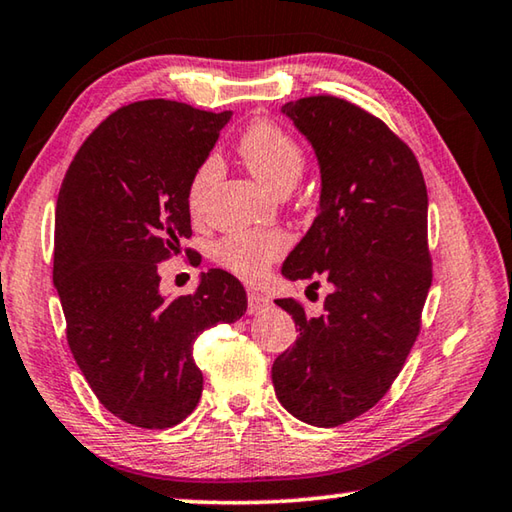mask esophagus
Wrapping results in <instances>:
<instances>
[{
	"label": "esophagus",
	"instance_id": "34e87169",
	"mask_svg": "<svg viewBox=\"0 0 512 512\" xmlns=\"http://www.w3.org/2000/svg\"><path fill=\"white\" fill-rule=\"evenodd\" d=\"M268 307H271V298L264 296V293L248 291V314H259V311Z\"/></svg>",
	"mask_w": 512,
	"mask_h": 512
}]
</instances>
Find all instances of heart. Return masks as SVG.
Returning a JSON list of instances; mask_svg holds the SVG:
<instances>
[{
  "instance_id": "1",
  "label": "heart",
  "mask_w": 512,
  "mask_h": 512,
  "mask_svg": "<svg viewBox=\"0 0 512 512\" xmlns=\"http://www.w3.org/2000/svg\"><path fill=\"white\" fill-rule=\"evenodd\" d=\"M239 153L259 183L277 194L289 192L305 171V151L293 137L273 121L259 119L250 124L239 140ZM221 176L216 155L198 164L187 185V207L192 216H201L207 196ZM289 241L275 230H239L230 232L214 244L216 264L246 282H257L268 266L287 253Z\"/></svg>"
}]
</instances>
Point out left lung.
Segmentation results:
<instances>
[{"label": "left lung", "instance_id": "obj_1", "mask_svg": "<svg viewBox=\"0 0 512 512\" xmlns=\"http://www.w3.org/2000/svg\"><path fill=\"white\" fill-rule=\"evenodd\" d=\"M282 112L320 167L318 216L282 275H323L334 291L318 318L298 300H275L300 334L275 359L273 386L293 418L339 427L388 393L420 334L431 287L427 185L409 146L354 103L318 94Z\"/></svg>", "mask_w": 512, "mask_h": 512}]
</instances>
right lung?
Wrapping results in <instances>:
<instances>
[{"label":"right lung","mask_w":512,"mask_h":512,"mask_svg":"<svg viewBox=\"0 0 512 512\" xmlns=\"http://www.w3.org/2000/svg\"><path fill=\"white\" fill-rule=\"evenodd\" d=\"M230 115L135 101L94 128L60 187L54 287L69 350L99 402L135 427L167 429L196 409L194 341L246 314L244 287L221 268L171 300L158 275L192 237L187 185Z\"/></svg>","instance_id":"1"}]
</instances>
